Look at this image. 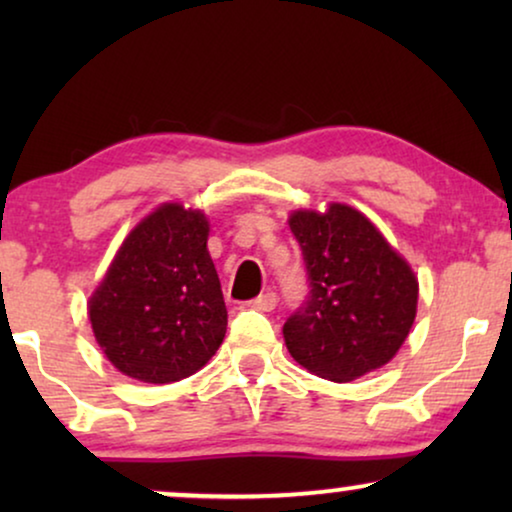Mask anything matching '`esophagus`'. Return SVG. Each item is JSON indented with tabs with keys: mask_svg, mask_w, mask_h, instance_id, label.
<instances>
[{
	"mask_svg": "<svg viewBox=\"0 0 512 512\" xmlns=\"http://www.w3.org/2000/svg\"><path fill=\"white\" fill-rule=\"evenodd\" d=\"M275 305H277V293L275 291H265L258 298L249 300V307H254V310H258V312L275 310Z\"/></svg>",
	"mask_w": 512,
	"mask_h": 512,
	"instance_id": "esophagus-1",
	"label": "esophagus"
}]
</instances>
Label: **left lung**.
<instances>
[{
	"instance_id": "1",
	"label": "left lung",
	"mask_w": 512,
	"mask_h": 512,
	"mask_svg": "<svg viewBox=\"0 0 512 512\" xmlns=\"http://www.w3.org/2000/svg\"><path fill=\"white\" fill-rule=\"evenodd\" d=\"M310 293L284 324L293 359L333 382H352L394 359L417 314L415 272L354 207L289 219Z\"/></svg>"
}]
</instances>
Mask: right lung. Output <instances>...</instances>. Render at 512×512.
Here are the masks:
<instances>
[{
    "label": "right lung",
    "instance_id": "right-lung-1",
    "mask_svg": "<svg viewBox=\"0 0 512 512\" xmlns=\"http://www.w3.org/2000/svg\"><path fill=\"white\" fill-rule=\"evenodd\" d=\"M200 209L165 202L135 226L88 303L97 345L123 375L170 384L198 373L228 324Z\"/></svg>",
    "mask_w": 512,
    "mask_h": 512
}]
</instances>
